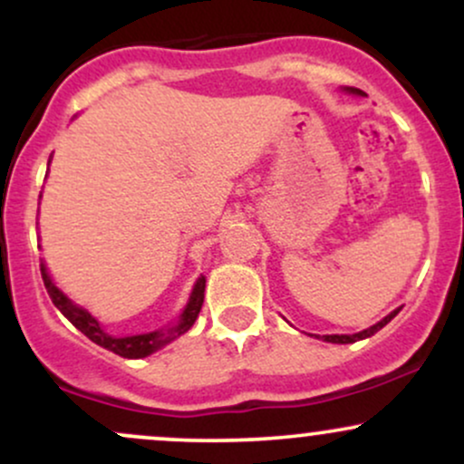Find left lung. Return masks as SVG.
<instances>
[{
  "label": "left lung",
  "instance_id": "8db88e82",
  "mask_svg": "<svg viewBox=\"0 0 464 464\" xmlns=\"http://www.w3.org/2000/svg\"><path fill=\"white\" fill-rule=\"evenodd\" d=\"M347 92H351V93H362L360 89H347ZM399 314V310H395V312H391L388 314V316L384 318V321H380L377 324H372V327H369V329H364V332H360V334H353V335H323V340H327V343H335V344H347V343H355V340H364V338H369V335H372L375 332H380L382 327H384V324H388L392 321V318H395Z\"/></svg>",
  "mask_w": 464,
  "mask_h": 464
}]
</instances>
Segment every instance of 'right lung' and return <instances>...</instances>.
I'll return each mask as SVG.
<instances>
[{"label":"right lung","instance_id":"obj_1","mask_svg":"<svg viewBox=\"0 0 464 464\" xmlns=\"http://www.w3.org/2000/svg\"><path fill=\"white\" fill-rule=\"evenodd\" d=\"M41 276H44L47 295H50L52 303H54L58 310L63 312V316H65L67 321L73 324V327H78L80 332L87 335L92 343L100 344V347H104L109 351H113V353L121 355V358H146V355L154 353V351L165 347L168 343H172L174 338H179L180 334H185L191 324H194L196 318H198L202 301H205V276H200V279L196 281L194 292H191L188 307H185V312L180 314L179 324H174V327H169V329H161V332L126 335V338H113V335L102 332V327H100V323L95 321L92 314H89L87 310H82V307L73 305V303L69 301L54 284H52L50 275H47L44 264H41Z\"/></svg>","mask_w":464,"mask_h":464}]
</instances>
